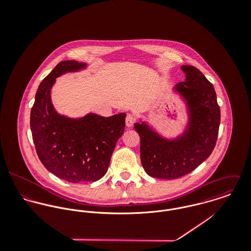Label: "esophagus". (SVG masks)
I'll return each instance as SVG.
<instances>
[{
  "mask_svg": "<svg viewBox=\"0 0 251 251\" xmlns=\"http://www.w3.org/2000/svg\"><path fill=\"white\" fill-rule=\"evenodd\" d=\"M135 121H136V118H135L134 115H132V114H127V115H126V126L127 127H130V126H132V125L135 123Z\"/></svg>",
  "mask_w": 251,
  "mask_h": 251,
  "instance_id": "esophagus-1",
  "label": "esophagus"
}]
</instances>
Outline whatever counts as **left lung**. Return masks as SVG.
I'll return each mask as SVG.
<instances>
[{
  "instance_id": "1",
  "label": "left lung",
  "mask_w": 251,
  "mask_h": 251,
  "mask_svg": "<svg viewBox=\"0 0 251 251\" xmlns=\"http://www.w3.org/2000/svg\"><path fill=\"white\" fill-rule=\"evenodd\" d=\"M180 69L185 79L173 92L185 104L187 122L183 131L167 138L142 119L134 125L140 136L144 170L157 179H177L193 171L210 156L218 135L220 109L213 84L192 66Z\"/></svg>"
}]
</instances>
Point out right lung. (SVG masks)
I'll return each instance as SVG.
<instances>
[{
	"mask_svg": "<svg viewBox=\"0 0 251 251\" xmlns=\"http://www.w3.org/2000/svg\"><path fill=\"white\" fill-rule=\"evenodd\" d=\"M88 64L63 61L40 83L31 111L30 126L38 158L44 167L70 182L96 181L107 172L118 139L125 131L126 113L80 118L59 114L51 100L56 78L78 72Z\"/></svg>",
	"mask_w": 251,
	"mask_h": 251,
	"instance_id": "obj_1",
	"label": "right lung"
}]
</instances>
